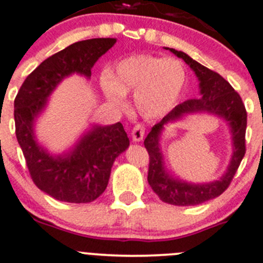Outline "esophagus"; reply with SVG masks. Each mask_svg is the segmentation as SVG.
Wrapping results in <instances>:
<instances>
[{"instance_id":"1","label":"esophagus","mask_w":263,"mask_h":263,"mask_svg":"<svg viewBox=\"0 0 263 263\" xmlns=\"http://www.w3.org/2000/svg\"><path fill=\"white\" fill-rule=\"evenodd\" d=\"M144 133H145V128L142 125V124H137V125L133 128L132 130V138L134 142H140L144 137Z\"/></svg>"}]
</instances>
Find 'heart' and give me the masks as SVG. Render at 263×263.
I'll list each match as a JSON object with an SVG mask.
<instances>
[{
	"mask_svg": "<svg viewBox=\"0 0 263 263\" xmlns=\"http://www.w3.org/2000/svg\"><path fill=\"white\" fill-rule=\"evenodd\" d=\"M186 83L183 64L175 58L137 54L121 59L114 76L105 74L101 87L115 105H124L126 92L135 93V105L144 118L170 112L178 102Z\"/></svg>",
	"mask_w": 263,
	"mask_h": 263,
	"instance_id": "heart-1",
	"label": "heart"
}]
</instances>
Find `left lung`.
<instances>
[{
	"instance_id": "left-lung-1",
	"label": "left lung",
	"mask_w": 263,
	"mask_h": 263,
	"mask_svg": "<svg viewBox=\"0 0 263 263\" xmlns=\"http://www.w3.org/2000/svg\"><path fill=\"white\" fill-rule=\"evenodd\" d=\"M173 54L182 58L186 64L195 72L200 81V99H191L177 105L167 114L159 123L152 128L144 140V145L149 154V168H148V182L152 190L158 195L162 201L177 206L199 205L202 202L218 197L231 185L233 177L242 162L246 153V128H247V111L239 93L234 91L231 83L224 80L219 73L206 68L202 64L189 57L183 51L172 48ZM210 112L220 116L229 121L231 126L233 139V156L226 175L220 180L202 185L185 183L173 179L164 168L163 156L159 148V138L164 125L172 121L179 120L187 113Z\"/></svg>"
}]
</instances>
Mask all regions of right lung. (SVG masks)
<instances>
[{"label":"right lung","mask_w":263,"mask_h":263,"mask_svg":"<svg viewBox=\"0 0 263 263\" xmlns=\"http://www.w3.org/2000/svg\"><path fill=\"white\" fill-rule=\"evenodd\" d=\"M116 43L114 37L82 40L53 54L26 77L13 102L16 138L31 180L55 200L86 204L96 200L109 183L116 157L129 147L123 124L95 125L69 153L53 157L37 144L34 120L59 82L72 73L91 77V68Z\"/></svg>","instance_id":"obj_1"}]
</instances>
